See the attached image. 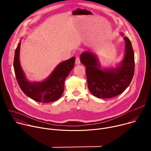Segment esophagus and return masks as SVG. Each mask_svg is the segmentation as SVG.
<instances>
[{"instance_id":"1","label":"esophagus","mask_w":151,"mask_h":151,"mask_svg":"<svg viewBox=\"0 0 151 151\" xmlns=\"http://www.w3.org/2000/svg\"><path fill=\"white\" fill-rule=\"evenodd\" d=\"M81 63L80 61V58L79 57H76V60H75V64H79Z\"/></svg>"}]
</instances>
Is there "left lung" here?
<instances>
[{
    "label": "left lung",
    "mask_w": 151,
    "mask_h": 151,
    "mask_svg": "<svg viewBox=\"0 0 151 151\" xmlns=\"http://www.w3.org/2000/svg\"><path fill=\"white\" fill-rule=\"evenodd\" d=\"M124 36L122 33H121ZM125 48L124 58L116 67H101L97 56L90 51L80 55L81 62L85 66L88 87L93 95L102 99H109L121 94L128 87L134 72V54L132 43L124 37Z\"/></svg>",
    "instance_id": "obj_1"
}]
</instances>
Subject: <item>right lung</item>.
I'll return each instance as SVG.
<instances>
[{"instance_id":"add662e5","label":"right lung","mask_w":151,"mask_h":151,"mask_svg":"<svg viewBox=\"0 0 151 151\" xmlns=\"http://www.w3.org/2000/svg\"><path fill=\"white\" fill-rule=\"evenodd\" d=\"M21 42L15 50L14 68L20 88L29 97L40 103H49L58 100L64 91V81L74 67L75 57L61 62L51 75L41 82H30L26 77L19 63Z\"/></svg>"}]
</instances>
